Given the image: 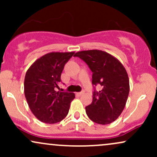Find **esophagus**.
<instances>
[{
    "label": "esophagus",
    "mask_w": 157,
    "mask_h": 157,
    "mask_svg": "<svg viewBox=\"0 0 157 157\" xmlns=\"http://www.w3.org/2000/svg\"><path fill=\"white\" fill-rule=\"evenodd\" d=\"M84 93H85V91H81V92H78V93H77V94H78V95H82Z\"/></svg>",
    "instance_id": "obj_1"
}]
</instances>
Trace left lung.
Wrapping results in <instances>:
<instances>
[{
	"label": "left lung",
	"mask_w": 157,
	"mask_h": 157,
	"mask_svg": "<svg viewBox=\"0 0 157 157\" xmlns=\"http://www.w3.org/2000/svg\"><path fill=\"white\" fill-rule=\"evenodd\" d=\"M87 63L93 72L92 84H100L102 89L94 91L91 104L86 112L91 121L107 125L117 119L125 108L128 97L129 78L120 61L107 52L98 49L75 53Z\"/></svg>",
	"instance_id": "obj_1"
}]
</instances>
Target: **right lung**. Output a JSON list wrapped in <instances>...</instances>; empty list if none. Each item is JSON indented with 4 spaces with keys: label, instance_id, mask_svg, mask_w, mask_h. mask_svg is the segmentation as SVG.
I'll use <instances>...</instances> for the list:
<instances>
[{
    "label": "right lung",
    "instance_id": "add662e5",
    "mask_svg": "<svg viewBox=\"0 0 157 157\" xmlns=\"http://www.w3.org/2000/svg\"><path fill=\"white\" fill-rule=\"evenodd\" d=\"M75 52H50L35 60L24 79V94L29 107L40 121L60 122L67 116L75 94L56 91L64 66Z\"/></svg>",
    "mask_w": 157,
    "mask_h": 157
}]
</instances>
